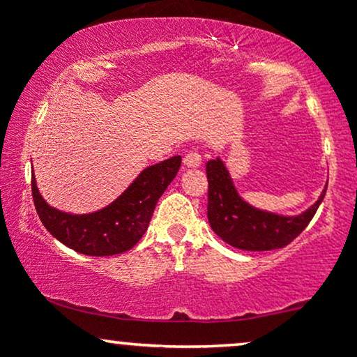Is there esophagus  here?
Segmentation results:
<instances>
[{"instance_id": "34e87169", "label": "esophagus", "mask_w": 357, "mask_h": 357, "mask_svg": "<svg viewBox=\"0 0 357 357\" xmlns=\"http://www.w3.org/2000/svg\"><path fill=\"white\" fill-rule=\"evenodd\" d=\"M202 165V155H199L198 151H188L183 158V166L188 167V169H195Z\"/></svg>"}]
</instances>
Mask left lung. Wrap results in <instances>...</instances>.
Wrapping results in <instances>:
<instances>
[{"label": "left lung", "mask_w": 357, "mask_h": 357, "mask_svg": "<svg viewBox=\"0 0 357 357\" xmlns=\"http://www.w3.org/2000/svg\"><path fill=\"white\" fill-rule=\"evenodd\" d=\"M208 221L211 230L231 247L248 252L284 248L305 230L326 196L327 184L312 206L287 216L253 206L235 188L227 165L220 158L208 161Z\"/></svg>", "instance_id": "obj_1"}]
</instances>
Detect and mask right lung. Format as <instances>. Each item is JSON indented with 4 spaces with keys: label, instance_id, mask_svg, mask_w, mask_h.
Returning a JSON list of instances; mask_svg holds the SVG:
<instances>
[{
    "label": "right lung",
    "instance_id": "1",
    "mask_svg": "<svg viewBox=\"0 0 357 357\" xmlns=\"http://www.w3.org/2000/svg\"><path fill=\"white\" fill-rule=\"evenodd\" d=\"M181 155H173L141 173L127 190L102 210L73 215L53 208L43 199L31 174L33 203L43 227L65 247L90 257L119 255L142 238L155 204L178 174Z\"/></svg>",
    "mask_w": 357,
    "mask_h": 357
}]
</instances>
